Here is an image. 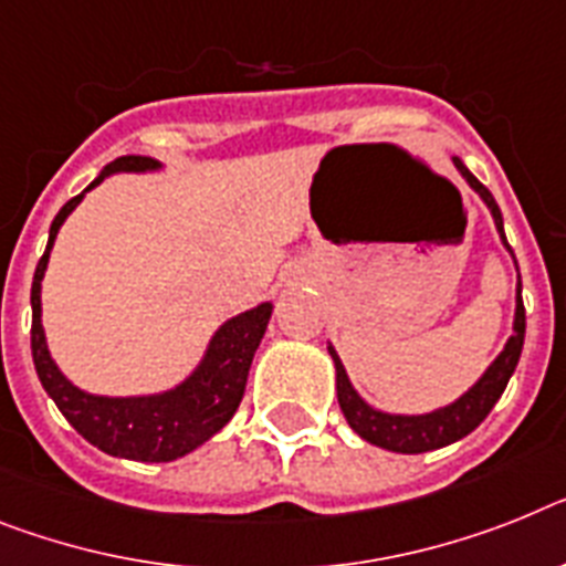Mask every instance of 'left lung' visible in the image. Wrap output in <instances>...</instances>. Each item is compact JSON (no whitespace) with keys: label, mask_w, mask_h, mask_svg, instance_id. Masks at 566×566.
<instances>
[{"label":"left lung","mask_w":566,"mask_h":566,"mask_svg":"<svg viewBox=\"0 0 566 566\" xmlns=\"http://www.w3.org/2000/svg\"><path fill=\"white\" fill-rule=\"evenodd\" d=\"M454 166H458V172L467 178L469 187L474 192L481 195L486 207L492 210V218H495V227L501 232L503 244H506V235H503V216L497 210L495 198L483 187L481 180L474 178L469 172L463 160L454 158ZM510 247V244H506ZM512 253V247H510ZM521 279V275H517ZM515 334L510 336L506 342V348L501 350L495 363L489 365L486 374H483L472 388H469L460 400H454L452 406L437 408L431 415H417V417H406V415H386V411H377L368 402L354 391L350 386L348 374H345V365L339 363V356H336L334 348L331 356H334L336 365V397H339V408L345 420H348L350 429L356 434L368 440V443L379 446V449H388V452H400V454H420V452H431V449H440V446H449L460 437L472 434L486 415L495 408V402L501 400L503 388L510 382L512 371H515L517 359H521V348H524V331H526V313H524V298H521V282H517V298H515Z\"/></svg>","instance_id":"8db88e82"}]
</instances>
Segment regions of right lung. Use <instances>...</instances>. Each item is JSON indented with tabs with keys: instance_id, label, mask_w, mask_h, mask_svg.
I'll list each match as a JSON object with an SVG mask.
<instances>
[{
	"instance_id": "right-lung-1",
	"label": "right lung",
	"mask_w": 566,
	"mask_h": 566,
	"mask_svg": "<svg viewBox=\"0 0 566 566\" xmlns=\"http://www.w3.org/2000/svg\"><path fill=\"white\" fill-rule=\"evenodd\" d=\"M146 169H158V160L144 158V155H123L99 172L92 187H97L99 180L112 172H146ZM83 195L71 198L63 210L56 212L49 232V247H45V253L36 264V273H33L31 354L33 365H36V377H40L51 400L56 402V408L63 411L65 420L88 443L97 446L99 452L112 454V458L144 460V463H169V460L184 458L201 443H207L235 415V408L244 397L250 363H253L261 336L268 331L273 305L264 302V305L241 313V316H232L230 322L218 327L203 363L195 368L187 382H180L172 391L151 394V397H94V394L80 391L60 374L49 354V345H45L40 322V284L45 268H49L56 232L69 218V212L83 201Z\"/></svg>"
}]
</instances>
